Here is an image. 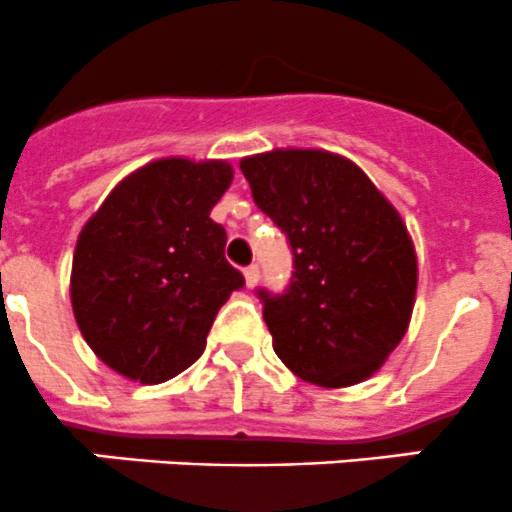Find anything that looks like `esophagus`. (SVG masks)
<instances>
[{
  "mask_svg": "<svg viewBox=\"0 0 512 512\" xmlns=\"http://www.w3.org/2000/svg\"><path fill=\"white\" fill-rule=\"evenodd\" d=\"M244 278H246V286L254 288L258 283V266L256 263H251V266L244 268Z\"/></svg>",
  "mask_w": 512,
  "mask_h": 512,
  "instance_id": "34e87169",
  "label": "esophagus"
}]
</instances>
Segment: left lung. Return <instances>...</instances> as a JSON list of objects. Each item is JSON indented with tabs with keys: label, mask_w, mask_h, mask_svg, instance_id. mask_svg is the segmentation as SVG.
<instances>
[{
	"label": "left lung",
	"mask_w": 512,
	"mask_h": 512,
	"mask_svg": "<svg viewBox=\"0 0 512 512\" xmlns=\"http://www.w3.org/2000/svg\"><path fill=\"white\" fill-rule=\"evenodd\" d=\"M241 171L293 254L286 291H256L273 351L316 386L366 381L411 321L418 263L406 224L331 151L276 149L244 159Z\"/></svg>",
	"instance_id": "obj_1"
}]
</instances>
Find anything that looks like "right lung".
I'll return each instance as SVG.
<instances>
[{
  "label": "right lung",
  "mask_w": 512,
  "mask_h": 512,
  "mask_svg": "<svg viewBox=\"0 0 512 512\" xmlns=\"http://www.w3.org/2000/svg\"><path fill=\"white\" fill-rule=\"evenodd\" d=\"M226 161L159 159L126 176L86 221L72 263V308L91 351L121 376L164 383L204 353L244 273L224 256L211 209Z\"/></svg>",
  "instance_id": "obj_1"
}]
</instances>
